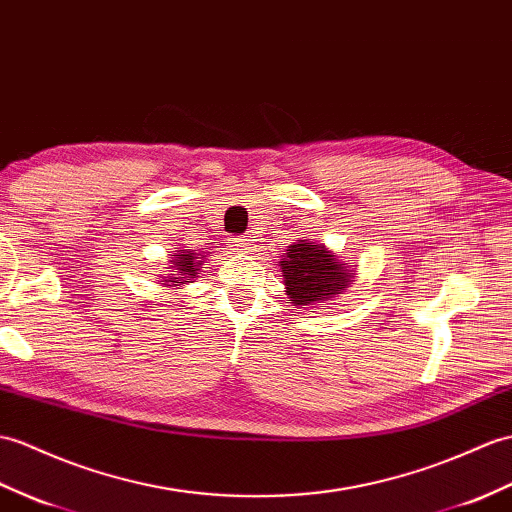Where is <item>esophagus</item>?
<instances>
[{"label": "esophagus", "mask_w": 512, "mask_h": 512, "mask_svg": "<svg viewBox=\"0 0 512 512\" xmlns=\"http://www.w3.org/2000/svg\"><path fill=\"white\" fill-rule=\"evenodd\" d=\"M251 242L253 240H248V235H240V237H231L229 246L233 251H248V248H251Z\"/></svg>", "instance_id": "obj_1"}]
</instances>
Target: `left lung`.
<instances>
[{
	"label": "left lung",
	"mask_w": 512,
	"mask_h": 512,
	"mask_svg": "<svg viewBox=\"0 0 512 512\" xmlns=\"http://www.w3.org/2000/svg\"><path fill=\"white\" fill-rule=\"evenodd\" d=\"M288 248L290 253L281 261V272L285 290L296 305L325 303L349 285L353 270H347L342 261L325 251V246L299 242Z\"/></svg>",
	"instance_id": "8db88e82"
}]
</instances>
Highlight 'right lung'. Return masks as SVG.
<instances>
[{
  "mask_svg": "<svg viewBox=\"0 0 512 512\" xmlns=\"http://www.w3.org/2000/svg\"><path fill=\"white\" fill-rule=\"evenodd\" d=\"M198 259L200 257H196V253H192V251H178L176 255H174V272H178V275L181 277H174L176 281L174 283H183V279H187V275L189 277H196V266H198Z\"/></svg>",
  "mask_w": 512,
  "mask_h": 512,
  "instance_id": "1",
  "label": "right lung"
}]
</instances>
